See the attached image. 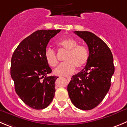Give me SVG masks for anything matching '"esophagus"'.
I'll use <instances>...</instances> for the list:
<instances>
[{
	"label": "esophagus",
	"instance_id": "1",
	"mask_svg": "<svg viewBox=\"0 0 127 127\" xmlns=\"http://www.w3.org/2000/svg\"><path fill=\"white\" fill-rule=\"evenodd\" d=\"M66 79H67V81H70V80H71V78H70V77L67 76V77H66Z\"/></svg>",
	"mask_w": 127,
	"mask_h": 127
}]
</instances>
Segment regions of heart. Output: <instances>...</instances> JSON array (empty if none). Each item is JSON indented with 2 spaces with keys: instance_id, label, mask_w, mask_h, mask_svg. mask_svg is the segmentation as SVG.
<instances>
[{
  "instance_id": "b5f03b06",
  "label": "heart",
  "mask_w": 127,
  "mask_h": 127,
  "mask_svg": "<svg viewBox=\"0 0 127 127\" xmlns=\"http://www.w3.org/2000/svg\"><path fill=\"white\" fill-rule=\"evenodd\" d=\"M57 45L67 51L64 57L65 63L61 64L54 70L57 76H66L74 72L75 67L78 69L85 66L88 60V51L85 46L78 45L76 40L72 37H66L57 42ZM44 58L47 64L55 67L58 63L56 52L51 48L46 49Z\"/></svg>"
}]
</instances>
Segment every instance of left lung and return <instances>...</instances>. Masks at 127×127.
I'll use <instances>...</instances> for the list:
<instances>
[{
    "label": "left lung",
    "instance_id": "1",
    "mask_svg": "<svg viewBox=\"0 0 127 127\" xmlns=\"http://www.w3.org/2000/svg\"><path fill=\"white\" fill-rule=\"evenodd\" d=\"M74 33L88 45L89 57L85 67L72 76L67 90L76 107L90 110L102 101L110 90L115 71L113 58L108 46L95 34L88 31Z\"/></svg>",
    "mask_w": 127,
    "mask_h": 127
}]
</instances>
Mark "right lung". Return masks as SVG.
Here are the masks:
<instances>
[{
    "instance_id": "right-lung-1",
    "label": "right lung",
    "mask_w": 127,
    "mask_h": 127,
    "mask_svg": "<svg viewBox=\"0 0 127 127\" xmlns=\"http://www.w3.org/2000/svg\"><path fill=\"white\" fill-rule=\"evenodd\" d=\"M61 31L39 30L19 44L11 59L10 75L15 90L25 104L35 110L49 106L55 93L58 77L47 74L52 70L44 58L49 40Z\"/></svg>"
}]
</instances>
